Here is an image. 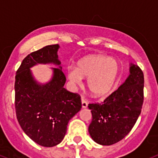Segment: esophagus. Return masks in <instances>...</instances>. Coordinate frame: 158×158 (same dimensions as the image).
I'll return each mask as SVG.
<instances>
[{
	"mask_svg": "<svg viewBox=\"0 0 158 158\" xmlns=\"http://www.w3.org/2000/svg\"><path fill=\"white\" fill-rule=\"evenodd\" d=\"M87 106H88V102L87 101H85L84 98H81V106L82 108H86Z\"/></svg>",
	"mask_w": 158,
	"mask_h": 158,
	"instance_id": "1",
	"label": "esophagus"
}]
</instances>
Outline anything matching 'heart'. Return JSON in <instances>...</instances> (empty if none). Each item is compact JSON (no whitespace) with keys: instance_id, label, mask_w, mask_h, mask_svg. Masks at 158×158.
<instances>
[{"instance_id":"obj_1","label":"heart","mask_w":158,"mask_h":158,"mask_svg":"<svg viewBox=\"0 0 158 158\" xmlns=\"http://www.w3.org/2000/svg\"><path fill=\"white\" fill-rule=\"evenodd\" d=\"M119 73V64L114 58L104 55H91L78 61L77 68H69L67 77L74 85L87 78V88L94 97L107 95L113 89Z\"/></svg>"}]
</instances>
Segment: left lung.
I'll list each match as a JSON object with an SVG mask.
<instances>
[{"instance_id":"obj_1","label":"left lung","mask_w":158,"mask_h":158,"mask_svg":"<svg viewBox=\"0 0 158 158\" xmlns=\"http://www.w3.org/2000/svg\"><path fill=\"white\" fill-rule=\"evenodd\" d=\"M144 73L131 64L130 75L123 85L102 103H89L92 121L89 132L102 145L120 141L131 131L141 112L144 102Z\"/></svg>"}]
</instances>
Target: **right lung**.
<instances>
[{"label": "right lung", "instance_id": "1", "mask_svg": "<svg viewBox=\"0 0 158 158\" xmlns=\"http://www.w3.org/2000/svg\"><path fill=\"white\" fill-rule=\"evenodd\" d=\"M59 44L44 47L24 59L15 76V110L21 127L31 140L44 147L60 144L67 126L81 108V96L64 88L66 77L60 66L53 68L50 81L40 85L30 68L37 64L60 65Z\"/></svg>", "mask_w": 158, "mask_h": 158}]
</instances>
